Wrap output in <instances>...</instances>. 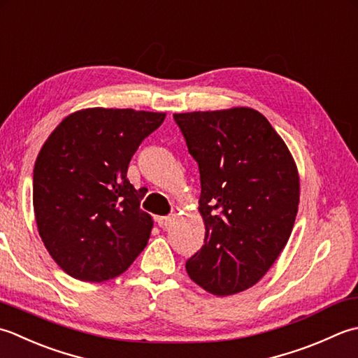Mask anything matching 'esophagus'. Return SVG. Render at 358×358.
<instances>
[{"label": "esophagus", "mask_w": 358, "mask_h": 358, "mask_svg": "<svg viewBox=\"0 0 358 358\" xmlns=\"http://www.w3.org/2000/svg\"><path fill=\"white\" fill-rule=\"evenodd\" d=\"M173 220H174L173 216H159L157 217V225H159V227H162V229H166L173 222Z\"/></svg>", "instance_id": "esophagus-1"}]
</instances>
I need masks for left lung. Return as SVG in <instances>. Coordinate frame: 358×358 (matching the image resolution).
Here are the masks:
<instances>
[{
	"instance_id": "8db88e82",
	"label": "left lung",
	"mask_w": 358,
	"mask_h": 358,
	"mask_svg": "<svg viewBox=\"0 0 358 358\" xmlns=\"http://www.w3.org/2000/svg\"><path fill=\"white\" fill-rule=\"evenodd\" d=\"M199 165L206 239L187 261L189 278L217 296L255 286L286 247L300 176L280 134L257 109L174 114Z\"/></svg>"
}]
</instances>
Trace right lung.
Listing matches in <instances>:
<instances>
[{
    "mask_svg": "<svg viewBox=\"0 0 358 358\" xmlns=\"http://www.w3.org/2000/svg\"><path fill=\"white\" fill-rule=\"evenodd\" d=\"M165 113L86 108L64 117L34 166V213L43 244L72 278L122 275L150 239L152 217L127 178L138 145Z\"/></svg>",
    "mask_w": 358,
    "mask_h": 358,
    "instance_id": "1",
    "label": "right lung"
}]
</instances>
